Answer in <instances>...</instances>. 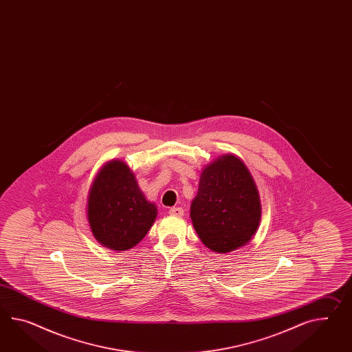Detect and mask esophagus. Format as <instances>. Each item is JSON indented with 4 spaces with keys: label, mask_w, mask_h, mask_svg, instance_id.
Wrapping results in <instances>:
<instances>
[{
    "label": "esophagus",
    "mask_w": 352,
    "mask_h": 352,
    "mask_svg": "<svg viewBox=\"0 0 352 352\" xmlns=\"http://www.w3.org/2000/svg\"><path fill=\"white\" fill-rule=\"evenodd\" d=\"M169 214H173V216H183L184 210H183L182 207H172V208L169 210Z\"/></svg>",
    "instance_id": "1"
}]
</instances>
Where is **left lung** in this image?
<instances>
[{"instance_id": "left-lung-1", "label": "left lung", "mask_w": 352, "mask_h": 352, "mask_svg": "<svg viewBox=\"0 0 352 352\" xmlns=\"http://www.w3.org/2000/svg\"><path fill=\"white\" fill-rule=\"evenodd\" d=\"M257 186L235 155L220 156L201 173L190 219L207 248L228 253L245 245L261 221Z\"/></svg>"}]
</instances>
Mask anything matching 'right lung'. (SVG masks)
Instances as JSON below:
<instances>
[{
  "mask_svg": "<svg viewBox=\"0 0 352 352\" xmlns=\"http://www.w3.org/2000/svg\"><path fill=\"white\" fill-rule=\"evenodd\" d=\"M157 216L154 204L138 188L127 164H105L91 183L87 197V220L95 239L117 252L133 248Z\"/></svg>",
  "mask_w": 352,
  "mask_h": 352,
  "instance_id": "right-lung-1",
  "label": "right lung"
}]
</instances>
